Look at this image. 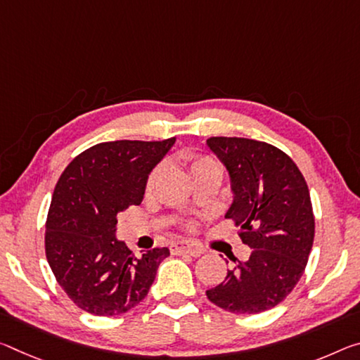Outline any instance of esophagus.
<instances>
[{"mask_svg":"<svg viewBox=\"0 0 360 360\" xmlns=\"http://www.w3.org/2000/svg\"><path fill=\"white\" fill-rule=\"evenodd\" d=\"M171 252L174 255H191V256H200L203 253L202 247H197V245L189 243V242H174L171 245Z\"/></svg>","mask_w":360,"mask_h":360,"instance_id":"esophagus-1","label":"esophagus"}]
</instances>
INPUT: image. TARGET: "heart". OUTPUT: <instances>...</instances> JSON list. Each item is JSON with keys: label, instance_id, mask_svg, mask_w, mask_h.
I'll list each match as a JSON object with an SVG mask.
<instances>
[{"label": "heart", "instance_id": "heart-1", "mask_svg": "<svg viewBox=\"0 0 360 360\" xmlns=\"http://www.w3.org/2000/svg\"><path fill=\"white\" fill-rule=\"evenodd\" d=\"M186 158H187V162L191 163V173H192L193 176H195L197 173H200V171H203V169H207V168H216V165H214L213 160L208 158V157H202V155H193V153H187ZM158 173H160V167H157V168L153 169L152 173H150L149 179H147V184H146L147 191H150L152 187H153V184H155V181H157V178H158Z\"/></svg>", "mask_w": 360, "mask_h": 360}]
</instances>
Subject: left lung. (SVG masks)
<instances>
[{
    "mask_svg": "<svg viewBox=\"0 0 360 360\" xmlns=\"http://www.w3.org/2000/svg\"><path fill=\"white\" fill-rule=\"evenodd\" d=\"M207 144L229 171L233 202L226 218L240 226L242 242L252 248L207 296L233 314L272 309L300 282L312 248L316 224L304 176L267 142L210 138Z\"/></svg>",
    "mask_w": 360,
    "mask_h": 360,
    "instance_id": "1",
    "label": "left lung"
}]
</instances>
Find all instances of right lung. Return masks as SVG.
Masks as SVG:
<instances>
[{
	"label": "right lung",
	"mask_w": 360,
	"mask_h": 360,
	"mask_svg": "<svg viewBox=\"0 0 360 360\" xmlns=\"http://www.w3.org/2000/svg\"><path fill=\"white\" fill-rule=\"evenodd\" d=\"M176 138L101 142L79 153L57 181L44 248L57 283L79 309L118 316L149 293L169 250L134 256L117 240V216L141 205L150 171Z\"/></svg>",
	"instance_id": "add662e5"
}]
</instances>
